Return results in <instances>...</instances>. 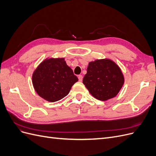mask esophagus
<instances>
[{
  "label": "esophagus",
  "mask_w": 156,
  "mask_h": 156,
  "mask_svg": "<svg viewBox=\"0 0 156 156\" xmlns=\"http://www.w3.org/2000/svg\"><path fill=\"white\" fill-rule=\"evenodd\" d=\"M78 79H79V81H82V80H83V76L81 75H79V76H78Z\"/></svg>",
  "instance_id": "obj_1"
}]
</instances>
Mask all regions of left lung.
Returning a JSON list of instances; mask_svg holds the SVG:
<instances>
[{"instance_id":"obj_1","label":"left lung","mask_w":156,"mask_h":156,"mask_svg":"<svg viewBox=\"0 0 156 156\" xmlns=\"http://www.w3.org/2000/svg\"><path fill=\"white\" fill-rule=\"evenodd\" d=\"M83 83L88 92L100 101L115 97L124 83L120 68L109 58L97 59L88 63Z\"/></svg>"}]
</instances>
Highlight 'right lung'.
<instances>
[{"instance_id":"obj_1","label":"right lung","mask_w":156,"mask_h":156,"mask_svg":"<svg viewBox=\"0 0 156 156\" xmlns=\"http://www.w3.org/2000/svg\"><path fill=\"white\" fill-rule=\"evenodd\" d=\"M32 81L35 91L41 98L55 102L68 95L78 78L64 58H47L34 71Z\"/></svg>"}]
</instances>
